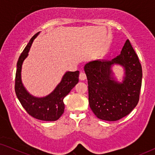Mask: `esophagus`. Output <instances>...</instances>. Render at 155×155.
<instances>
[{
	"instance_id": "esophagus-1",
	"label": "esophagus",
	"mask_w": 155,
	"mask_h": 155,
	"mask_svg": "<svg viewBox=\"0 0 155 155\" xmlns=\"http://www.w3.org/2000/svg\"><path fill=\"white\" fill-rule=\"evenodd\" d=\"M86 78H87V76L85 75V73H83V72H81V73H80L79 79L80 80H86Z\"/></svg>"
}]
</instances>
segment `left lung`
Wrapping results in <instances>:
<instances>
[{
    "label": "left lung",
    "instance_id": "8db88e82",
    "mask_svg": "<svg viewBox=\"0 0 155 155\" xmlns=\"http://www.w3.org/2000/svg\"><path fill=\"white\" fill-rule=\"evenodd\" d=\"M124 68L121 83L112 68ZM88 80L89 104L99 119L116 121L130 113L139 101L143 71L138 57L128 39L120 55L111 61H93L84 65Z\"/></svg>",
    "mask_w": 155,
    "mask_h": 155
}]
</instances>
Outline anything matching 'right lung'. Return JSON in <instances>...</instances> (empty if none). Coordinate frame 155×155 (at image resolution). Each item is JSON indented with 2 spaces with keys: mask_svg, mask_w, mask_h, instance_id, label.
I'll return each instance as SVG.
<instances>
[{
  "mask_svg": "<svg viewBox=\"0 0 155 155\" xmlns=\"http://www.w3.org/2000/svg\"><path fill=\"white\" fill-rule=\"evenodd\" d=\"M38 32L34 35L26 47L19 57L17 63L15 90L17 97L23 108L29 115L37 119L44 121H54L58 120L64 112L65 104L63 99L79 81V71H68L63 75L61 81L52 92L44 97L31 95L23 85L21 78L22 63L28 56L34 40L39 35Z\"/></svg>",
  "mask_w": 155,
  "mask_h": 155,
  "instance_id": "add662e5",
  "label": "right lung"
}]
</instances>
